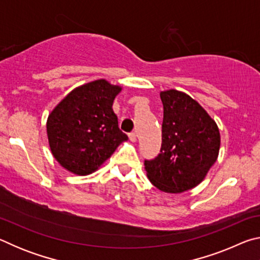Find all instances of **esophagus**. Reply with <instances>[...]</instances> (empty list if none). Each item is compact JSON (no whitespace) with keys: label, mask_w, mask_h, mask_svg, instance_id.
Returning a JSON list of instances; mask_svg holds the SVG:
<instances>
[{"label":"esophagus","mask_w":260,"mask_h":260,"mask_svg":"<svg viewBox=\"0 0 260 260\" xmlns=\"http://www.w3.org/2000/svg\"><path fill=\"white\" fill-rule=\"evenodd\" d=\"M128 138H129V140L132 141V142H135V141H136V133H134V132H132V133L128 134Z\"/></svg>","instance_id":"obj_1"}]
</instances>
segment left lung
<instances>
[{"label": "left lung", "mask_w": 260, "mask_h": 260, "mask_svg": "<svg viewBox=\"0 0 260 260\" xmlns=\"http://www.w3.org/2000/svg\"><path fill=\"white\" fill-rule=\"evenodd\" d=\"M164 107L160 153L144 160L147 175L159 190L178 193L196 187L218 158L220 134L215 121L190 96L161 91Z\"/></svg>", "instance_id": "left-lung-1"}]
</instances>
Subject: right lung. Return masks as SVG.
<instances>
[{
    "mask_svg": "<svg viewBox=\"0 0 260 260\" xmlns=\"http://www.w3.org/2000/svg\"><path fill=\"white\" fill-rule=\"evenodd\" d=\"M121 88L96 80L73 89L47 120L56 160L78 175L93 173L127 139L119 129L112 103Z\"/></svg>",
    "mask_w": 260,
    "mask_h": 260,
    "instance_id": "1",
    "label": "right lung"
}]
</instances>
